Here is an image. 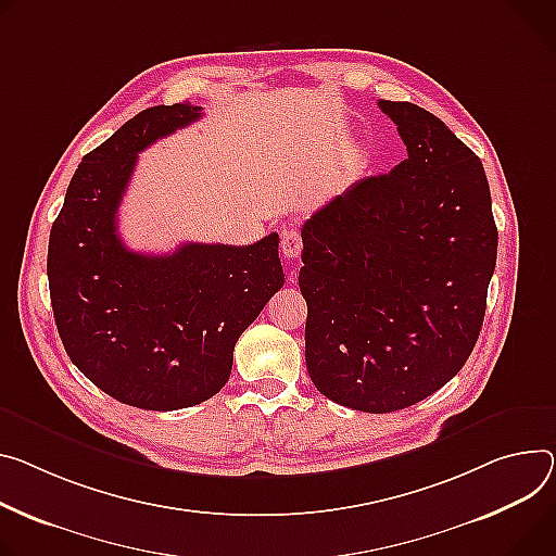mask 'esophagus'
<instances>
[{"instance_id": "esophagus-1", "label": "esophagus", "mask_w": 556, "mask_h": 556, "mask_svg": "<svg viewBox=\"0 0 556 556\" xmlns=\"http://www.w3.org/2000/svg\"><path fill=\"white\" fill-rule=\"evenodd\" d=\"M301 248H304V243H301V235L299 230L294 228H288L281 232V252L286 260H294L301 255Z\"/></svg>"}]
</instances>
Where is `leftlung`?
I'll return each mask as SVG.
<instances>
[{
  "label": "left lung",
  "mask_w": 556,
  "mask_h": 556,
  "mask_svg": "<svg viewBox=\"0 0 556 556\" xmlns=\"http://www.w3.org/2000/svg\"><path fill=\"white\" fill-rule=\"evenodd\" d=\"M408 157L352 184L301 228L306 366L317 390L383 415L468 362L498 232L481 160L439 117L381 99Z\"/></svg>",
  "instance_id": "8db88e82"
}]
</instances>
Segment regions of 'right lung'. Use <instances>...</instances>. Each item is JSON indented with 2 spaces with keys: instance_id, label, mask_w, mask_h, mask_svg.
Here are the masks:
<instances>
[{
  "instance_id": "1",
  "label": "right lung",
  "mask_w": 556,
  "mask_h": 556,
  "mask_svg": "<svg viewBox=\"0 0 556 556\" xmlns=\"http://www.w3.org/2000/svg\"><path fill=\"white\" fill-rule=\"evenodd\" d=\"M201 117L146 109L75 170L48 239V288L71 362L106 394L179 410L217 394L241 332L283 286L279 235L250 245L181 243L168 255L124 245L117 211L137 155Z\"/></svg>"
}]
</instances>
